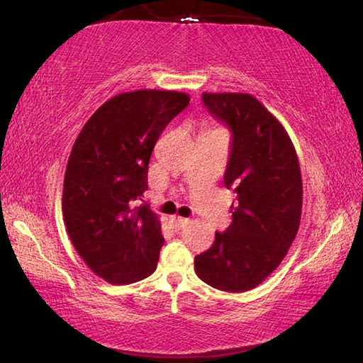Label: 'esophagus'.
<instances>
[{"instance_id": "34e87169", "label": "esophagus", "mask_w": 363, "mask_h": 363, "mask_svg": "<svg viewBox=\"0 0 363 363\" xmlns=\"http://www.w3.org/2000/svg\"><path fill=\"white\" fill-rule=\"evenodd\" d=\"M172 222H174V227L180 230V228H183V227H184V225L189 223V219H186V217H180V216H177V217H174Z\"/></svg>"}]
</instances>
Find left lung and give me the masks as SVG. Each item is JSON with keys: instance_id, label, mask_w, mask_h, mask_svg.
<instances>
[{"instance_id": "8db88e82", "label": "left lung", "mask_w": 363, "mask_h": 363, "mask_svg": "<svg viewBox=\"0 0 363 363\" xmlns=\"http://www.w3.org/2000/svg\"><path fill=\"white\" fill-rule=\"evenodd\" d=\"M202 99L231 130L223 183L238 205L230 227L196 256V273L219 291L247 292L278 267L300 228V163L283 124L255 96L203 93Z\"/></svg>"}]
</instances>
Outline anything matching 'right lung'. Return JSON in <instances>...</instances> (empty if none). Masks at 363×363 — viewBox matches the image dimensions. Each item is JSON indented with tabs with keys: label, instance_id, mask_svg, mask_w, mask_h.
<instances>
[{
	"label": "right lung",
	"instance_id": "1",
	"mask_svg": "<svg viewBox=\"0 0 363 363\" xmlns=\"http://www.w3.org/2000/svg\"><path fill=\"white\" fill-rule=\"evenodd\" d=\"M180 91L121 93L80 130L63 180V222L84 262L111 284L155 272L163 235L158 216L135 205L147 189L149 160L166 125L188 107Z\"/></svg>",
	"mask_w": 363,
	"mask_h": 363
}]
</instances>
